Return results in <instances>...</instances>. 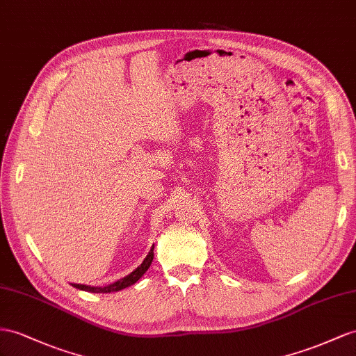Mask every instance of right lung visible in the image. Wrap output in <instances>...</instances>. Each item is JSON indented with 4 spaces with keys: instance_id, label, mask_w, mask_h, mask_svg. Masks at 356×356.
<instances>
[{
    "instance_id": "1",
    "label": "right lung",
    "mask_w": 356,
    "mask_h": 356,
    "mask_svg": "<svg viewBox=\"0 0 356 356\" xmlns=\"http://www.w3.org/2000/svg\"><path fill=\"white\" fill-rule=\"evenodd\" d=\"M153 248L154 245L152 247L150 252L147 254V257L144 259V261L141 263V265L136 268L134 272H131L129 275H126L124 278L118 280L115 282H113V284H108L105 287H96V286H86V284H72L74 287L79 289V290H86V291H91V293H111V291H118V290H123L126 287H129L132 284H135L136 281H138L145 272H147V269L150 268L152 265V260H153Z\"/></svg>"
}]
</instances>
